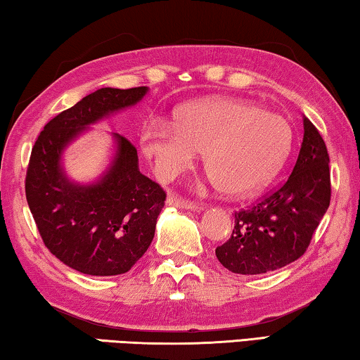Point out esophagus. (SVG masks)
<instances>
[{"instance_id":"1","label":"esophagus","mask_w":360,"mask_h":360,"mask_svg":"<svg viewBox=\"0 0 360 360\" xmlns=\"http://www.w3.org/2000/svg\"><path fill=\"white\" fill-rule=\"evenodd\" d=\"M167 205L168 206H174V208H181V210H195V211L203 210L200 205L193 203V202H187V200H182L181 197H178V195H174V193L168 195Z\"/></svg>"}]
</instances>
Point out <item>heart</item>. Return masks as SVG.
<instances>
[{"label":"heart","mask_w":360,"mask_h":360,"mask_svg":"<svg viewBox=\"0 0 360 360\" xmlns=\"http://www.w3.org/2000/svg\"><path fill=\"white\" fill-rule=\"evenodd\" d=\"M292 139L288 119L240 100L188 105L176 114V124L152 119L141 133L143 150L162 179L176 178L205 152L206 172L231 197L257 192L275 178Z\"/></svg>","instance_id":"1"}]
</instances>
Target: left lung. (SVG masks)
<instances>
[{
	"label": "left lung",
	"mask_w": 360,
	"mask_h": 360,
	"mask_svg": "<svg viewBox=\"0 0 360 360\" xmlns=\"http://www.w3.org/2000/svg\"><path fill=\"white\" fill-rule=\"evenodd\" d=\"M303 141L284 184L251 210L235 212L231 236L216 255L238 275L275 271L302 257L330 205L327 148L309 119L303 117Z\"/></svg>",
	"instance_id": "1"
}]
</instances>
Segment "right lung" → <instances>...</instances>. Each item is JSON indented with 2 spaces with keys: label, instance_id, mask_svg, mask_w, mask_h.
<instances>
[{
  "label": "right lung",
  "instance_id": "obj_1",
  "mask_svg": "<svg viewBox=\"0 0 360 360\" xmlns=\"http://www.w3.org/2000/svg\"><path fill=\"white\" fill-rule=\"evenodd\" d=\"M148 90L98 89L47 122L32 149L25 193L36 227L49 251L84 275L129 271L150 246L167 193L139 172L135 146L119 133L112 162L92 184L71 181L62 155L90 125L135 106Z\"/></svg>",
  "mask_w": 360,
  "mask_h": 360
}]
</instances>
